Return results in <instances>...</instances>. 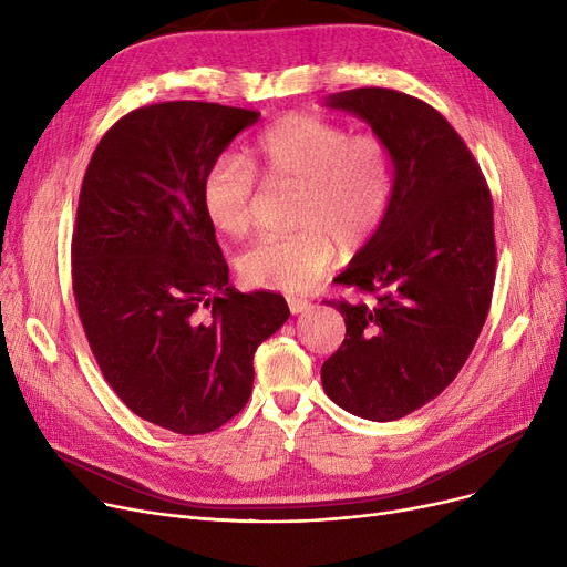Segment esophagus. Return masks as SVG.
Returning a JSON list of instances; mask_svg holds the SVG:
<instances>
[{"label":"esophagus","mask_w":567,"mask_h":567,"mask_svg":"<svg viewBox=\"0 0 567 567\" xmlns=\"http://www.w3.org/2000/svg\"><path fill=\"white\" fill-rule=\"evenodd\" d=\"M287 306H289L291 315H301V312H306L310 308V301L308 299H299V296H289Z\"/></svg>","instance_id":"obj_1"}]
</instances>
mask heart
Instances as JSON below:
<instances>
[{
  "label": "heart",
  "instance_id": "heart-1",
  "mask_svg": "<svg viewBox=\"0 0 567 567\" xmlns=\"http://www.w3.org/2000/svg\"><path fill=\"white\" fill-rule=\"evenodd\" d=\"M259 178L271 188H296L291 225L299 229L261 238L238 257V271L252 287L306 291L331 268L336 246L353 255L379 234L395 197V158L379 135L289 116L259 135L248 158L223 154L208 165L202 178L208 223L227 236H246Z\"/></svg>",
  "mask_w": 567,
  "mask_h": 567
}]
</instances>
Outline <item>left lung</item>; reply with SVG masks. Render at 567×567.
<instances>
[{
    "label": "left lung",
    "instance_id": "1",
    "mask_svg": "<svg viewBox=\"0 0 567 567\" xmlns=\"http://www.w3.org/2000/svg\"><path fill=\"white\" fill-rule=\"evenodd\" d=\"M326 105L365 118L389 142L395 197L338 278L374 301H329L347 336L321 383L353 415L398 421L449 389L483 331L496 278L492 195L464 140L425 101L363 86Z\"/></svg>",
    "mask_w": 567,
    "mask_h": 567
}]
</instances>
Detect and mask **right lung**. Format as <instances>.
<instances>
[{
    "label": "right lung",
    "mask_w": 567,
    "mask_h": 567,
    "mask_svg": "<svg viewBox=\"0 0 567 567\" xmlns=\"http://www.w3.org/2000/svg\"><path fill=\"white\" fill-rule=\"evenodd\" d=\"M259 112L202 101L144 105L86 165L71 244L84 336L112 391L176 434L214 432L252 393V355L289 317L280 293H241L202 178Z\"/></svg>",
    "instance_id": "add662e5"
}]
</instances>
